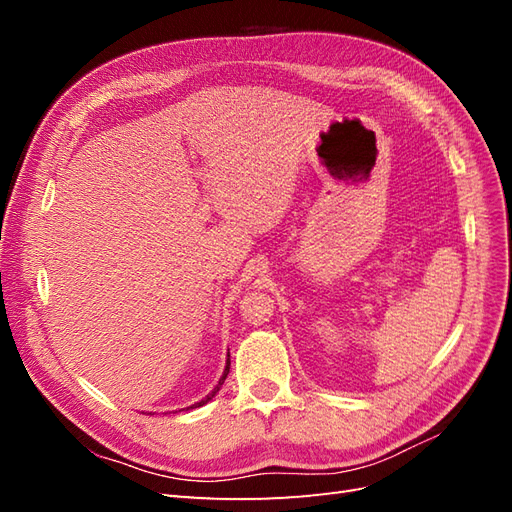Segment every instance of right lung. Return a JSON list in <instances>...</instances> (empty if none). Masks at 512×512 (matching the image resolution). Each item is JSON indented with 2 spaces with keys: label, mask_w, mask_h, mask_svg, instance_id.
Returning <instances> with one entry per match:
<instances>
[{
  "label": "right lung",
  "mask_w": 512,
  "mask_h": 512,
  "mask_svg": "<svg viewBox=\"0 0 512 512\" xmlns=\"http://www.w3.org/2000/svg\"><path fill=\"white\" fill-rule=\"evenodd\" d=\"M228 371H230V361H228V363H226V369H224V376H222V378H220V382H218V386H215V389H213V391H211V393H209V395H207V397H205V399H203V401H198V404H194V408H198V406H203V404H207V401H209V399H211V397H213V395H215V393H218V391H220V386H222V384H224V380H226V376H228Z\"/></svg>",
  "instance_id": "1"
}]
</instances>
